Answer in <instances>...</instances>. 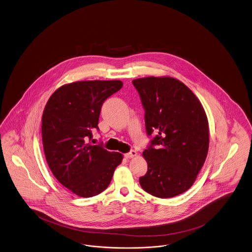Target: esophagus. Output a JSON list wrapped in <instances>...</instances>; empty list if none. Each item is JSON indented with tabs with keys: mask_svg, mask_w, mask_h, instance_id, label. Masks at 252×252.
<instances>
[{
	"mask_svg": "<svg viewBox=\"0 0 252 252\" xmlns=\"http://www.w3.org/2000/svg\"><path fill=\"white\" fill-rule=\"evenodd\" d=\"M136 156H137V152L134 151V150H131L129 153H127V154L125 155V157H126V158H134V157H136Z\"/></svg>",
	"mask_w": 252,
	"mask_h": 252,
	"instance_id": "34e87169",
	"label": "esophagus"
}]
</instances>
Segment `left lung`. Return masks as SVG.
Returning <instances> with one entry per match:
<instances>
[{"label":"left lung","mask_w":252,"mask_h":252,"mask_svg":"<svg viewBox=\"0 0 252 252\" xmlns=\"http://www.w3.org/2000/svg\"><path fill=\"white\" fill-rule=\"evenodd\" d=\"M132 83L141 97L151 138L142 154L148 171L140 177L141 188L162 199L177 196L193 185L207 156L205 111L192 91L176 79L148 77Z\"/></svg>","instance_id":"obj_1"}]
</instances>
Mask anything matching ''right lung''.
Returning <instances> with one entry per match:
<instances>
[{
    "label": "right lung",
    "mask_w": 252,
    "mask_h": 252,
    "mask_svg": "<svg viewBox=\"0 0 252 252\" xmlns=\"http://www.w3.org/2000/svg\"><path fill=\"white\" fill-rule=\"evenodd\" d=\"M123 87L121 81H86L63 85L48 101L42 116V141L55 178L76 195L88 198L110 185L123 156L92 144L101 107Z\"/></svg>",
    "instance_id": "right-lung-1"
}]
</instances>
